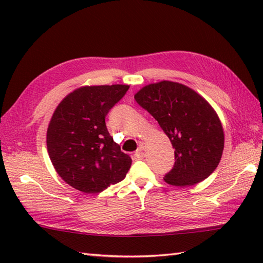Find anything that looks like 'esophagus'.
Segmentation results:
<instances>
[{
  "mask_svg": "<svg viewBox=\"0 0 263 263\" xmlns=\"http://www.w3.org/2000/svg\"><path fill=\"white\" fill-rule=\"evenodd\" d=\"M143 157H144L143 149H142V147H140V148H139V149L137 150V152L135 153V158L138 159V160H140V159H143Z\"/></svg>",
  "mask_w": 263,
  "mask_h": 263,
  "instance_id": "obj_1",
  "label": "esophagus"
}]
</instances>
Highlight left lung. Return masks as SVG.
Segmentation results:
<instances>
[{
    "label": "left lung",
    "instance_id": "8db88e82",
    "mask_svg": "<svg viewBox=\"0 0 263 263\" xmlns=\"http://www.w3.org/2000/svg\"><path fill=\"white\" fill-rule=\"evenodd\" d=\"M135 99L155 117L175 149V164L164 177L166 183L194 185L217 168L224 150V130L202 96L182 83L164 80L144 86Z\"/></svg>",
    "mask_w": 263,
    "mask_h": 263
}]
</instances>
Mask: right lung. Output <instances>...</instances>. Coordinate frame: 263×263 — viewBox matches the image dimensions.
Returning <instances> with one entry per match:
<instances>
[{"label":"right lung","mask_w":263,"mask_h":263,"mask_svg":"<svg viewBox=\"0 0 263 263\" xmlns=\"http://www.w3.org/2000/svg\"><path fill=\"white\" fill-rule=\"evenodd\" d=\"M128 88L83 86L54 110L47 128V152L55 171L70 186L99 193L126 176L132 159L109 136L105 117Z\"/></svg>","instance_id":"add662e5"}]
</instances>
